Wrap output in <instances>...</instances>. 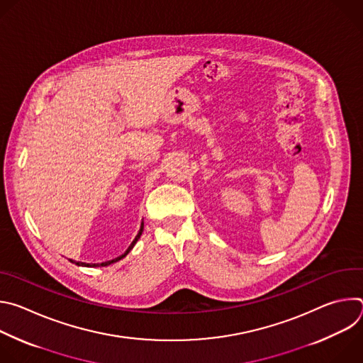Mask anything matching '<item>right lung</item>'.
<instances>
[{"mask_svg": "<svg viewBox=\"0 0 363 363\" xmlns=\"http://www.w3.org/2000/svg\"><path fill=\"white\" fill-rule=\"evenodd\" d=\"M142 231H143V221L140 223V228H139V231H138V234H136V237H135V240L130 242V245L128 247V250L122 254V255H119V257H116V258H113V260H109V262H103V263H83V262H74V260H70L72 263H74L76 266H82V267H106V266H111V264H113V263H116V262H119V260H122L123 257H126L128 254H129V251L135 247V244L138 242V240L140 238V235H142Z\"/></svg>", "mask_w": 363, "mask_h": 363, "instance_id": "1", "label": "right lung"}]
</instances>
